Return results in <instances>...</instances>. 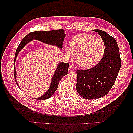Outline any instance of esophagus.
Listing matches in <instances>:
<instances>
[{"label": "esophagus", "instance_id": "1", "mask_svg": "<svg viewBox=\"0 0 133 133\" xmlns=\"http://www.w3.org/2000/svg\"><path fill=\"white\" fill-rule=\"evenodd\" d=\"M69 71H74V70H75V67H74V66H73V65L70 64V66H69Z\"/></svg>", "mask_w": 133, "mask_h": 133}]
</instances>
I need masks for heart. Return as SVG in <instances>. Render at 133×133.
I'll use <instances>...</instances> for the list:
<instances>
[{
    "mask_svg": "<svg viewBox=\"0 0 133 133\" xmlns=\"http://www.w3.org/2000/svg\"><path fill=\"white\" fill-rule=\"evenodd\" d=\"M105 44L102 39L89 34H79L70 41L66 52L69 57L76 55L75 60L81 68L90 69L97 64L102 58Z\"/></svg>",
    "mask_w": 133,
    "mask_h": 133,
    "instance_id": "b5f03b06",
    "label": "heart"
}]
</instances>
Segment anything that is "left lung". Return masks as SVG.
Here are the masks:
<instances>
[{
    "mask_svg": "<svg viewBox=\"0 0 133 133\" xmlns=\"http://www.w3.org/2000/svg\"><path fill=\"white\" fill-rule=\"evenodd\" d=\"M105 44L103 57L92 68L77 70L76 89L82 97L95 99L106 95L113 86L121 68L119 47L115 39L105 31L95 29Z\"/></svg>",
    "mask_w": 133,
    "mask_h": 133,
    "instance_id": "1",
    "label": "left lung"
}]
</instances>
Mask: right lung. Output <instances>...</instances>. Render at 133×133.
<instances>
[{"mask_svg":"<svg viewBox=\"0 0 133 133\" xmlns=\"http://www.w3.org/2000/svg\"><path fill=\"white\" fill-rule=\"evenodd\" d=\"M64 31L65 30L61 29L52 31H37L29 33L22 39L21 43L19 45L18 49L16 51L14 62H15L19 52L23 49L25 46H26L27 44L33 40L41 41L44 44L50 45V46H56L58 47L59 49H62V45H63L65 36L66 35V34H65ZM69 66V63L59 62L55 71L54 72L49 89L41 97L34 99L36 100H46L51 97L54 93L57 90L58 84L62 77L68 74ZM15 66L14 67H15L14 68V77H15L16 84L19 87L16 79L15 66Z\"/></svg>","mask_w":133,"mask_h":133,"instance_id":"obj_1","label":"right lung"}]
</instances>
